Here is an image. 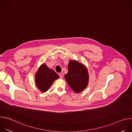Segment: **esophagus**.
Listing matches in <instances>:
<instances>
[{"mask_svg": "<svg viewBox=\"0 0 132 132\" xmlns=\"http://www.w3.org/2000/svg\"><path fill=\"white\" fill-rule=\"evenodd\" d=\"M59 76H60V77L61 78H62L63 77V76H64V73H63V72H61L59 73Z\"/></svg>", "mask_w": 132, "mask_h": 132, "instance_id": "obj_1", "label": "esophagus"}]
</instances>
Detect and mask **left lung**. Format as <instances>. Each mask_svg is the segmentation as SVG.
I'll use <instances>...</instances> for the list:
<instances>
[{
  "label": "left lung",
  "mask_w": 132,
  "mask_h": 132,
  "mask_svg": "<svg viewBox=\"0 0 132 132\" xmlns=\"http://www.w3.org/2000/svg\"><path fill=\"white\" fill-rule=\"evenodd\" d=\"M68 69V73L65 75L66 81L73 91L81 92L88 83L89 75L87 68L77 61H70Z\"/></svg>",
  "instance_id": "left-lung-1"
}]
</instances>
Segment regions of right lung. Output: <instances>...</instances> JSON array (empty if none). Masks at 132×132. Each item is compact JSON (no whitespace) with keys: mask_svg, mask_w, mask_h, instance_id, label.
Here are the masks:
<instances>
[{"mask_svg":"<svg viewBox=\"0 0 132 132\" xmlns=\"http://www.w3.org/2000/svg\"><path fill=\"white\" fill-rule=\"evenodd\" d=\"M59 77V75L53 70L50 69L44 64L40 66L36 73L35 84L41 91L45 92Z\"/></svg>","mask_w":132,"mask_h":132,"instance_id":"add662e5","label":"right lung"}]
</instances>
